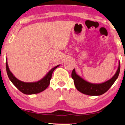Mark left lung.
Listing matches in <instances>:
<instances>
[{"label": "left lung", "mask_w": 125, "mask_h": 125, "mask_svg": "<svg viewBox=\"0 0 125 125\" xmlns=\"http://www.w3.org/2000/svg\"><path fill=\"white\" fill-rule=\"evenodd\" d=\"M120 72V62L119 61L118 67L116 73L111 79L101 83H92L84 80L81 76L78 75L75 69L71 73V77L74 79L76 89L83 94L91 96H98L105 93L118 77Z\"/></svg>", "instance_id": "obj_1"}]
</instances>
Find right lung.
<instances>
[{
  "instance_id": "right-lung-1",
  "label": "right lung",
  "mask_w": 125,
  "mask_h": 125,
  "mask_svg": "<svg viewBox=\"0 0 125 125\" xmlns=\"http://www.w3.org/2000/svg\"><path fill=\"white\" fill-rule=\"evenodd\" d=\"M6 71L7 73L9 79L12 83L13 84L21 91L23 94L27 95H31L38 94L44 91L49 86L50 83V80L51 79V76L53 71L54 70L59 67V65H57L55 67H54L52 69H51L49 72L47 73V74L39 81H36V82H25L21 81L17 79L15 76L14 75V74L11 73V71L10 70L9 67H8L7 59L6 61Z\"/></svg>"
}]
</instances>
